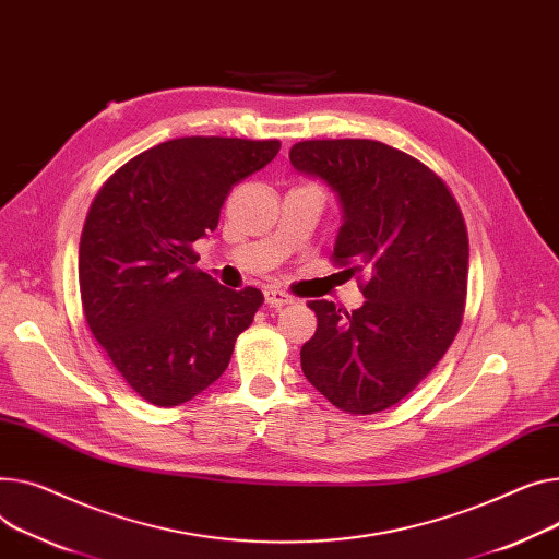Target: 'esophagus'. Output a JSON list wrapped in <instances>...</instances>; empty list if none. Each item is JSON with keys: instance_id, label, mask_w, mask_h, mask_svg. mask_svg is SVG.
Here are the masks:
<instances>
[{"instance_id": "34e87169", "label": "esophagus", "mask_w": 559, "mask_h": 559, "mask_svg": "<svg viewBox=\"0 0 559 559\" xmlns=\"http://www.w3.org/2000/svg\"><path fill=\"white\" fill-rule=\"evenodd\" d=\"M265 304L270 308H283V306H289L294 304V296H289L287 292L283 289H276V287H265Z\"/></svg>"}]
</instances>
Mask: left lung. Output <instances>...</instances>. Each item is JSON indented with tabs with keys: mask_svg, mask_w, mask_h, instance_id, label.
Returning a JSON list of instances; mask_svg holds the SVG:
<instances>
[{
	"mask_svg": "<svg viewBox=\"0 0 559 559\" xmlns=\"http://www.w3.org/2000/svg\"><path fill=\"white\" fill-rule=\"evenodd\" d=\"M289 162L337 193L344 225L332 258L368 276L366 301L350 314L332 301L308 304L317 332L301 348L304 376L342 412H384L431 373L461 328L463 213L433 170L380 141H299Z\"/></svg>",
	"mask_w": 559,
	"mask_h": 559,
	"instance_id": "1",
	"label": "left lung"
}]
</instances>
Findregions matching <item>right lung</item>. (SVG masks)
<instances>
[{
    "label": "right lung",
    "mask_w": 559,
    "mask_h": 559,
    "mask_svg": "<svg viewBox=\"0 0 559 559\" xmlns=\"http://www.w3.org/2000/svg\"><path fill=\"white\" fill-rule=\"evenodd\" d=\"M281 141L181 136L121 166L94 198L79 251L87 325L123 380L151 404L193 400L225 373L263 294L195 270L193 242L215 231L238 181Z\"/></svg>",
    "instance_id": "right-lung-1"
}]
</instances>
